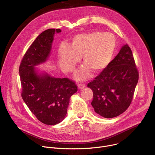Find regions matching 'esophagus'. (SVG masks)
I'll list each match as a JSON object with an SVG mask.
<instances>
[{"mask_svg":"<svg viewBox=\"0 0 155 155\" xmlns=\"http://www.w3.org/2000/svg\"><path fill=\"white\" fill-rule=\"evenodd\" d=\"M86 86L85 84H83V83H78V87L79 89H83L84 87Z\"/></svg>","mask_w":155,"mask_h":155,"instance_id":"esophagus-1","label":"esophagus"}]
</instances>
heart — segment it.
I'll return each mask as SVG.
<instances>
[{
  "mask_svg": "<svg viewBox=\"0 0 155 155\" xmlns=\"http://www.w3.org/2000/svg\"><path fill=\"white\" fill-rule=\"evenodd\" d=\"M117 48V39L111 33L93 32L80 34L71 40L69 47L62 46L59 50L60 61L63 67L73 71L83 58L86 66L78 73V78L84 80L90 74V69L101 72L111 62Z\"/></svg>",
  "mask_w": 155,
  "mask_h": 155,
  "instance_id": "1",
  "label": "heart"
}]
</instances>
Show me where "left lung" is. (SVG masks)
Returning <instances> with one entry per match:
<instances>
[{
  "label": "left lung",
  "mask_w": 155,
  "mask_h": 155,
  "mask_svg": "<svg viewBox=\"0 0 155 155\" xmlns=\"http://www.w3.org/2000/svg\"><path fill=\"white\" fill-rule=\"evenodd\" d=\"M139 80V72L130 47L126 44L108 67L87 84L93 93L96 113L111 118L129 107Z\"/></svg>",
  "instance_id": "8db88e82"
}]
</instances>
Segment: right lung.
<instances>
[{
	"label": "right lung",
	"mask_w": 155,
	"mask_h": 155,
	"mask_svg": "<svg viewBox=\"0 0 155 155\" xmlns=\"http://www.w3.org/2000/svg\"><path fill=\"white\" fill-rule=\"evenodd\" d=\"M61 32L60 29H49L41 33L25 54L19 69L22 98L36 118L47 125L64 119L70 97L78 90L75 81L38 74L35 68L47 60L54 35Z\"/></svg>",
	"instance_id": "obj_1"
}]
</instances>
